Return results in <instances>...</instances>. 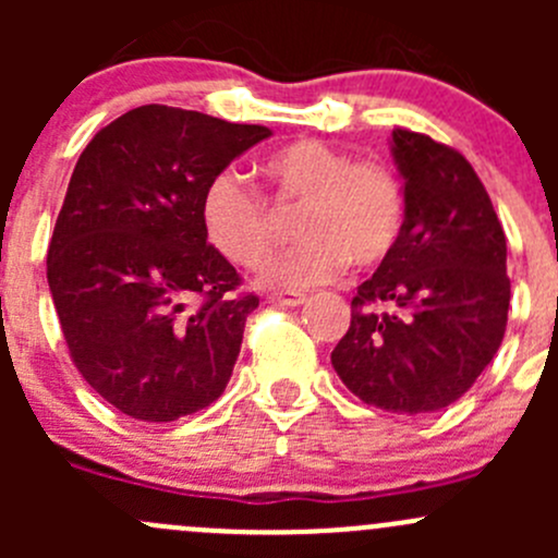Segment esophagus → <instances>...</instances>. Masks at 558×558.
<instances>
[{"instance_id": "obj_1", "label": "esophagus", "mask_w": 558, "mask_h": 558, "mask_svg": "<svg viewBox=\"0 0 558 558\" xmlns=\"http://www.w3.org/2000/svg\"><path fill=\"white\" fill-rule=\"evenodd\" d=\"M269 305H286V307H296L305 302V294H283V291H275V294H267Z\"/></svg>"}]
</instances>
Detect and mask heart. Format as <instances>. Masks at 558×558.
I'll return each instance as SVG.
<instances>
[{"instance_id": "obj_1", "label": "heart", "mask_w": 558, "mask_h": 558, "mask_svg": "<svg viewBox=\"0 0 558 558\" xmlns=\"http://www.w3.org/2000/svg\"><path fill=\"white\" fill-rule=\"evenodd\" d=\"M269 196L296 207L291 232L300 240L264 264L258 283L311 289L335 280L348 262L375 267L402 238L408 202L399 174L378 159H351L315 137H300L264 156ZM207 243L238 267H258L272 247V223L262 196L238 172L207 180L199 199Z\"/></svg>"}]
</instances>
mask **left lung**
Segmentation results:
<instances>
[{
	"instance_id": "8db88e82",
	"label": "left lung",
	"mask_w": 558,
	"mask_h": 558,
	"mask_svg": "<svg viewBox=\"0 0 558 558\" xmlns=\"http://www.w3.org/2000/svg\"><path fill=\"white\" fill-rule=\"evenodd\" d=\"M404 178L402 238L359 286L331 351L348 391L386 413H437L466 393L508 326V240L459 150L393 129Z\"/></svg>"
}]
</instances>
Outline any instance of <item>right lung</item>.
<instances>
[{"mask_svg":"<svg viewBox=\"0 0 558 558\" xmlns=\"http://www.w3.org/2000/svg\"><path fill=\"white\" fill-rule=\"evenodd\" d=\"M267 126L143 105L94 134L48 245V286L77 373L150 424L216 402L256 294L205 238L207 180Z\"/></svg>","mask_w":558,"mask_h":558,"instance_id":"right-lung-1","label":"right lung"}]
</instances>
